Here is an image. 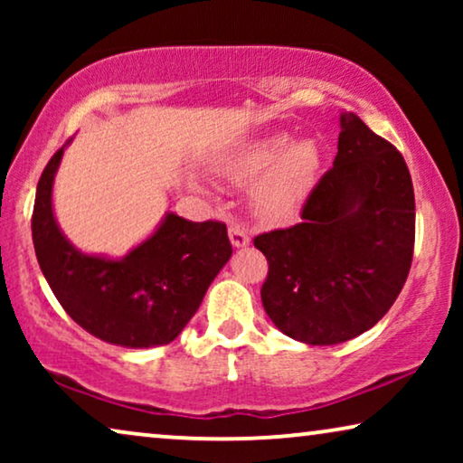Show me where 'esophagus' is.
<instances>
[{"label": "esophagus", "mask_w": 463, "mask_h": 463, "mask_svg": "<svg viewBox=\"0 0 463 463\" xmlns=\"http://www.w3.org/2000/svg\"><path fill=\"white\" fill-rule=\"evenodd\" d=\"M227 233H230L232 244L236 246V249H242V246L250 244V233L242 223H232L230 230H227Z\"/></svg>", "instance_id": "1"}]
</instances>
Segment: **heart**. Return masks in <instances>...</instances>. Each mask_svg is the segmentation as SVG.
<instances>
[{
	"mask_svg": "<svg viewBox=\"0 0 463 463\" xmlns=\"http://www.w3.org/2000/svg\"><path fill=\"white\" fill-rule=\"evenodd\" d=\"M322 154L312 138L293 141L269 135L244 145L221 164V175L236 185L257 182L252 200L263 217L280 221L299 211L318 181Z\"/></svg>",
	"mask_w": 463,
	"mask_h": 463,
	"instance_id": "heart-1",
	"label": "heart"
}]
</instances>
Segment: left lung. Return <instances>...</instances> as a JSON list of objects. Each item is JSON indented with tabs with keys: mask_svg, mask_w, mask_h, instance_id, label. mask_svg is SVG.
I'll return each instance as SVG.
<instances>
[{
	"mask_svg": "<svg viewBox=\"0 0 463 463\" xmlns=\"http://www.w3.org/2000/svg\"><path fill=\"white\" fill-rule=\"evenodd\" d=\"M301 219L255 238L269 263L263 307L288 337L344 344L383 318L413 261L415 194L401 151L344 113L333 168Z\"/></svg>",
	"mask_w": 463,
	"mask_h": 463,
	"instance_id": "1",
	"label": "left lung"
}]
</instances>
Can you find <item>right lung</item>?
<instances>
[{"label":"right lung","mask_w":463,"mask_h":463,"mask_svg":"<svg viewBox=\"0 0 463 463\" xmlns=\"http://www.w3.org/2000/svg\"><path fill=\"white\" fill-rule=\"evenodd\" d=\"M62 149L43 168L31 217L37 263L50 288L84 331L107 344L135 350L170 344L230 261L225 223H192L168 213L154 236L124 259L84 255L62 236L52 213Z\"/></svg>","instance_id":"right-lung-1"}]
</instances>
